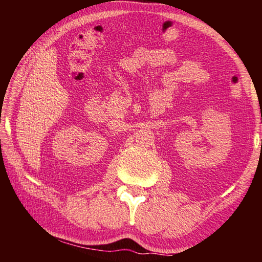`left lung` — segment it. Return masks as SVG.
<instances>
[{
  "label": "left lung",
  "mask_w": 262,
  "mask_h": 262,
  "mask_svg": "<svg viewBox=\"0 0 262 262\" xmlns=\"http://www.w3.org/2000/svg\"><path fill=\"white\" fill-rule=\"evenodd\" d=\"M261 147H262V145H261Z\"/></svg>",
  "instance_id": "1"
}]
</instances>
